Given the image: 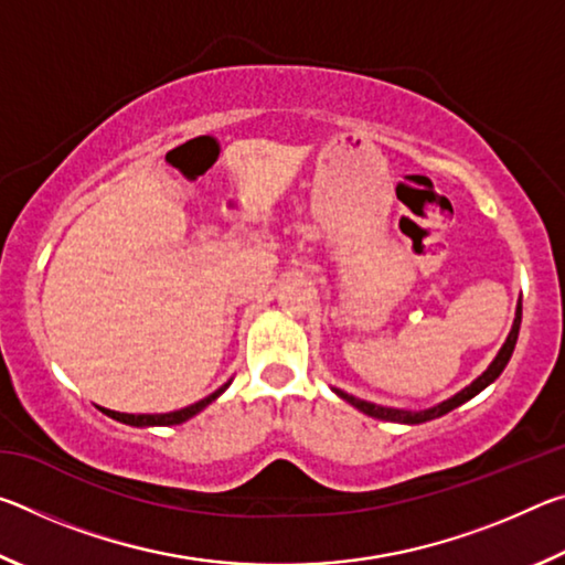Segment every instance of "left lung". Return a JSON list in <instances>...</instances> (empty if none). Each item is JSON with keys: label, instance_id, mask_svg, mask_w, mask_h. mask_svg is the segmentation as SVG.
<instances>
[{"label": "left lung", "instance_id": "1", "mask_svg": "<svg viewBox=\"0 0 565 565\" xmlns=\"http://www.w3.org/2000/svg\"><path fill=\"white\" fill-rule=\"evenodd\" d=\"M519 329H521V299H519V306H515V319H513V327H511V331H509V337H505L503 347L499 349V353H495V359L489 363V369H486L483 374L478 376V379H473L471 384H468L466 388L458 391V394H454L451 398L441 401V404H436V406L418 408V411H408V408H394V406L371 404V401L356 398V396L347 394V391L333 388V386H331V391H333V394H337V396H341L343 401H347V404H351L353 408H359L361 414H366V416H371V418L391 420V424H408V426L426 424V420H434V418H438V416L448 414V411H454V408H458L461 404H466V401H471L476 394H481V391H483L486 386H491L493 381L503 374L505 363L511 361V353H513V349H515V341H519Z\"/></svg>", "mask_w": 565, "mask_h": 565}]
</instances>
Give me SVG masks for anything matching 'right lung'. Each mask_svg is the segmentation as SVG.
<instances>
[{
  "label": "right lung",
  "mask_w": 565,
  "mask_h": 565,
  "mask_svg": "<svg viewBox=\"0 0 565 565\" xmlns=\"http://www.w3.org/2000/svg\"><path fill=\"white\" fill-rule=\"evenodd\" d=\"M228 384H232V381H226L224 386H218L214 394H209L206 398H202V401H196V404H191V406H186V408H179V411H169V414H119V411H111V408H102V414H107L109 418H114V420H121V424H127V426H137V428H149V426H177V424H184V420H189V418H194L199 411H204L209 404H212V401H216L218 396L224 394V391L228 388Z\"/></svg>",
  "instance_id": "1"
}]
</instances>
